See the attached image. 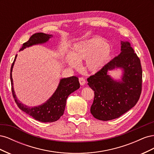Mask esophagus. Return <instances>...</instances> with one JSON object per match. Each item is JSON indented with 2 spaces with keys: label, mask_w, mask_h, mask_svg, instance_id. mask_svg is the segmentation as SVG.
<instances>
[{
  "label": "esophagus",
  "mask_w": 154,
  "mask_h": 154,
  "mask_svg": "<svg viewBox=\"0 0 154 154\" xmlns=\"http://www.w3.org/2000/svg\"><path fill=\"white\" fill-rule=\"evenodd\" d=\"M79 82H80V83L81 85H84L85 84V83H86L85 78H83V77H81V78H79Z\"/></svg>",
  "instance_id": "esophagus-1"
}]
</instances>
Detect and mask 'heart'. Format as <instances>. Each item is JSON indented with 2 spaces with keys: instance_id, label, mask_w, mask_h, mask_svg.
<instances>
[{
  "instance_id": "1",
  "label": "heart",
  "mask_w": 154,
  "mask_h": 154,
  "mask_svg": "<svg viewBox=\"0 0 154 154\" xmlns=\"http://www.w3.org/2000/svg\"><path fill=\"white\" fill-rule=\"evenodd\" d=\"M112 53L110 45L98 37L83 40L73 45L71 55L66 57V62L70 66L77 68L78 62L85 61L88 71L96 72L103 67L109 60Z\"/></svg>"
}]
</instances>
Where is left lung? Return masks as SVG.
I'll list each match as a JSON object with an SVG mask.
<instances>
[{
    "label": "left lung",
    "mask_w": 154,
    "mask_h": 154,
    "mask_svg": "<svg viewBox=\"0 0 154 154\" xmlns=\"http://www.w3.org/2000/svg\"><path fill=\"white\" fill-rule=\"evenodd\" d=\"M121 53L94 75L87 78L94 92L91 107L94 117L109 121L120 117L136 105L142 89V68L140 60L128 42L121 41ZM121 68V80H114L109 71Z\"/></svg>",
    "instance_id": "obj_1"
}]
</instances>
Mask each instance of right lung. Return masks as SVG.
Instances as JSON below:
<instances>
[{
    "label": "right lung",
    "instance_id": "1",
    "mask_svg": "<svg viewBox=\"0 0 154 154\" xmlns=\"http://www.w3.org/2000/svg\"><path fill=\"white\" fill-rule=\"evenodd\" d=\"M51 37H53L52 35L45 34L43 32H37V33L32 35L28 41L23 44L20 51L24 50L26 48L31 47L34 45L44 44L49 41ZM17 57V54L15 57V60H14L11 67L10 79L11 82L12 94L17 106L19 107L21 110L38 122L51 123L57 121L63 114L68 96L72 92L78 89L80 87L78 78L74 76L61 79L58 86L53 94L45 103L36 106H28L22 103L19 100H17L15 91H14L12 71Z\"/></svg>",
    "mask_w": 154,
    "mask_h": 154
}]
</instances>
